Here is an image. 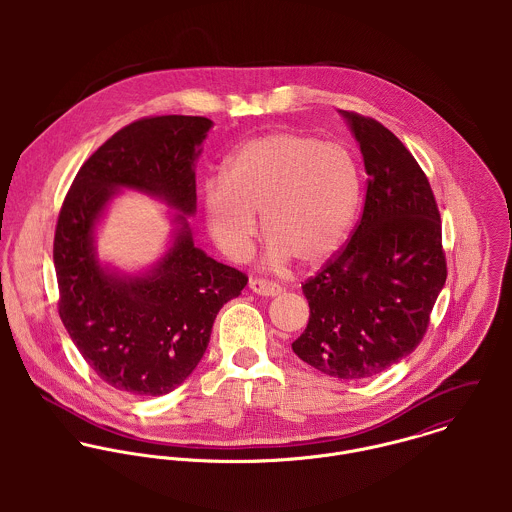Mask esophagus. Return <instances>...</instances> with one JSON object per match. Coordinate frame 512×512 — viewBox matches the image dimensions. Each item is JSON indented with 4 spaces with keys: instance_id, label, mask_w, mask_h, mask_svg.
Here are the masks:
<instances>
[{
    "instance_id": "1",
    "label": "esophagus",
    "mask_w": 512,
    "mask_h": 512,
    "mask_svg": "<svg viewBox=\"0 0 512 512\" xmlns=\"http://www.w3.org/2000/svg\"><path fill=\"white\" fill-rule=\"evenodd\" d=\"M250 290L254 293H258V295H264V297H276V295L282 293L280 286L270 284V282H266V280H250Z\"/></svg>"
}]
</instances>
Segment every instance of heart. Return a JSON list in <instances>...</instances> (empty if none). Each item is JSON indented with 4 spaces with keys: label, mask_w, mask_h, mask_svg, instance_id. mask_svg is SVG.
<instances>
[{
    "label": "heart",
    "mask_w": 512,
    "mask_h": 512,
    "mask_svg": "<svg viewBox=\"0 0 512 512\" xmlns=\"http://www.w3.org/2000/svg\"><path fill=\"white\" fill-rule=\"evenodd\" d=\"M359 201V167L345 147L274 132L234 149L222 181L207 185L203 209L226 256L242 258L250 250L262 213L270 262L295 260L303 270H317L347 242Z\"/></svg>",
    "instance_id": "obj_1"
}]
</instances>
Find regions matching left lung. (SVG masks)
Listing matches in <instances>:
<instances>
[{
    "mask_svg": "<svg viewBox=\"0 0 512 512\" xmlns=\"http://www.w3.org/2000/svg\"><path fill=\"white\" fill-rule=\"evenodd\" d=\"M363 153V217L345 250L301 286L309 323L293 353L319 372L361 380L422 341L445 286L438 205L414 155L382 124L339 110Z\"/></svg>",
    "mask_w": 512,
    "mask_h": 512,
    "instance_id": "obj_1",
    "label": "left lung"
}]
</instances>
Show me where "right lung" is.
<instances>
[{
	"label": "right lung",
	"mask_w": 512,
	"mask_h": 512,
	"mask_svg": "<svg viewBox=\"0 0 512 512\" xmlns=\"http://www.w3.org/2000/svg\"><path fill=\"white\" fill-rule=\"evenodd\" d=\"M215 124L203 116L134 122L98 147L74 177L63 203L53 262L59 315L76 349L110 386L163 396L201 363L220 307L248 278L195 246V165ZM124 190L171 211L164 254L128 273L97 256V228Z\"/></svg>",
	"instance_id": "obj_1"
}]
</instances>
